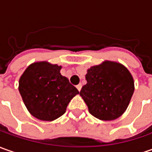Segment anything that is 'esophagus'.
<instances>
[{"mask_svg": "<svg viewBox=\"0 0 152 152\" xmlns=\"http://www.w3.org/2000/svg\"><path fill=\"white\" fill-rule=\"evenodd\" d=\"M81 86H81V84H79V85H77V86H76V88H77V90H78L79 91H80Z\"/></svg>", "mask_w": 152, "mask_h": 152, "instance_id": "1", "label": "esophagus"}]
</instances>
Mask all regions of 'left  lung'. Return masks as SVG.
Returning <instances> with one entry per match:
<instances>
[{
	"label": "left lung",
	"instance_id": "1",
	"mask_svg": "<svg viewBox=\"0 0 152 152\" xmlns=\"http://www.w3.org/2000/svg\"><path fill=\"white\" fill-rule=\"evenodd\" d=\"M86 80L80 96L93 116L113 121L127 109L135 86L131 72L122 64L105 61L89 68Z\"/></svg>",
	"mask_w": 152,
	"mask_h": 152
}]
</instances>
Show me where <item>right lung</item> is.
Returning <instances> with one entry per match:
<instances>
[{
  "label": "right lung",
  "mask_w": 152,
  "mask_h": 152,
  "mask_svg": "<svg viewBox=\"0 0 152 152\" xmlns=\"http://www.w3.org/2000/svg\"><path fill=\"white\" fill-rule=\"evenodd\" d=\"M61 66L47 61L31 64L20 77L19 91L28 111L37 119L52 121L66 112L78 90L61 74Z\"/></svg>",
  "instance_id": "add662e5"
}]
</instances>
